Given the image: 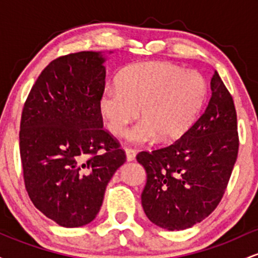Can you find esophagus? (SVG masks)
I'll return each instance as SVG.
<instances>
[{"label":"esophagus","instance_id":"obj_1","mask_svg":"<svg viewBox=\"0 0 258 258\" xmlns=\"http://www.w3.org/2000/svg\"><path fill=\"white\" fill-rule=\"evenodd\" d=\"M125 153H126L127 161H133V160L136 159V150L131 149V148H126Z\"/></svg>","mask_w":258,"mask_h":258}]
</instances>
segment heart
<instances>
[{
	"label": "heart",
	"instance_id": "heart-1",
	"mask_svg": "<svg viewBox=\"0 0 258 258\" xmlns=\"http://www.w3.org/2000/svg\"><path fill=\"white\" fill-rule=\"evenodd\" d=\"M206 97L207 84L200 73L166 61H149L120 72L116 86L100 94L98 108L111 135H122L139 109L142 120L127 132L130 142H172L193 126Z\"/></svg>",
	"mask_w": 258,
	"mask_h": 258
}]
</instances>
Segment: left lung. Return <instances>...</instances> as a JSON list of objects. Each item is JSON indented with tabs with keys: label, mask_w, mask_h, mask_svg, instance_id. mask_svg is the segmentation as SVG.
Here are the masks:
<instances>
[{
	"label": "left lung",
	"mask_w": 258,
	"mask_h": 258,
	"mask_svg": "<svg viewBox=\"0 0 258 258\" xmlns=\"http://www.w3.org/2000/svg\"><path fill=\"white\" fill-rule=\"evenodd\" d=\"M205 112L171 146L141 152L146 168L142 206L147 217L168 230L199 223L217 207L238 158L234 102L217 72Z\"/></svg>",
	"instance_id": "obj_1"
}]
</instances>
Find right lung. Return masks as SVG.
Listing matches in <instances>:
<instances>
[{
  "label": "right lung",
  "mask_w": 258,
  "mask_h": 258,
  "mask_svg": "<svg viewBox=\"0 0 258 258\" xmlns=\"http://www.w3.org/2000/svg\"><path fill=\"white\" fill-rule=\"evenodd\" d=\"M102 52H79L51 61L26 99L19 148L32 204L59 226L96 218L125 152L103 128L98 102L105 87Z\"/></svg>",
  "instance_id": "add662e5"
}]
</instances>
